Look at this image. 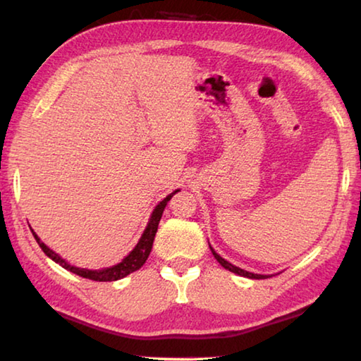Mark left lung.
<instances>
[{
  "mask_svg": "<svg viewBox=\"0 0 361 361\" xmlns=\"http://www.w3.org/2000/svg\"><path fill=\"white\" fill-rule=\"evenodd\" d=\"M210 250H212L213 256H215V259L219 262V264H221L224 269H228V271H231V272L237 274V276L248 277V279H255V280H259V279H267V277H271V276H261V274H253V272H247V271H243V269L237 267V266H234V264H231V262H228V261H226L224 258H221V256H219V255H218V253L215 252V250H213L212 247H210Z\"/></svg>",
  "mask_w": 361,
  "mask_h": 361,
  "instance_id": "obj_1",
  "label": "left lung"
}]
</instances>
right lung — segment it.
Masks as SVG:
<instances>
[{"label":"right lung","instance_id":"add662e5","mask_svg":"<svg viewBox=\"0 0 361 361\" xmlns=\"http://www.w3.org/2000/svg\"><path fill=\"white\" fill-rule=\"evenodd\" d=\"M176 192H178V189L173 191L172 194H169L167 197L162 200V202H159L156 205V209H154V212H152V215L149 218V223H148V226H146V229L142 234V239L138 240L137 247L133 248L132 252L119 262V264H116L113 267L100 269V271H90V269H81V267H75V266L68 264V262H66L63 258H60V256L56 252H52L51 248L44 245V242H41V239L38 235H36V232L33 229H32V232H33L36 242L39 243L42 252H44L52 261H56L57 264H60L63 269H66V271L76 274V276H79V277L95 280V282H114V280L124 279L126 276H129V274L138 271V269L145 264L146 259H148V256L151 253V248H152V242H154V237H156V232H157L159 221H161V218H162L164 209H166L167 202L170 199H172V195L176 194Z\"/></svg>","mask_w":361,"mask_h":361}]
</instances>
